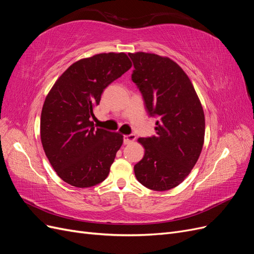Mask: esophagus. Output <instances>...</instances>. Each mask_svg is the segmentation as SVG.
<instances>
[{"mask_svg":"<svg viewBox=\"0 0 254 254\" xmlns=\"http://www.w3.org/2000/svg\"><path fill=\"white\" fill-rule=\"evenodd\" d=\"M136 136L134 134H126L124 135V144H130L135 141Z\"/></svg>","mask_w":254,"mask_h":254,"instance_id":"obj_1","label":"esophagus"}]
</instances>
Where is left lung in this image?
Listing matches in <instances>:
<instances>
[{
    "label": "left lung",
    "mask_w": 254,
    "mask_h": 254,
    "mask_svg": "<svg viewBox=\"0 0 254 254\" xmlns=\"http://www.w3.org/2000/svg\"><path fill=\"white\" fill-rule=\"evenodd\" d=\"M146 108L157 115L156 135L140 137L143 159L134 165L137 181L153 190L179 186L193 170L204 142L202 105L193 83L171 58L157 54L129 53Z\"/></svg>",
    "instance_id": "1"
}]
</instances>
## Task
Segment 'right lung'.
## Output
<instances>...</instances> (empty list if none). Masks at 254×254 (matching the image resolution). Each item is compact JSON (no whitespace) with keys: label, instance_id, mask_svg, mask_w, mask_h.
Wrapping results in <instances>:
<instances>
[{"label":"right lung","instance_id":"1","mask_svg":"<svg viewBox=\"0 0 254 254\" xmlns=\"http://www.w3.org/2000/svg\"><path fill=\"white\" fill-rule=\"evenodd\" d=\"M132 66L125 53H102L76 61L60 75L42 107L40 136L57 175L90 188L109 175L123 135L95 128L91 118L106 87Z\"/></svg>","mask_w":254,"mask_h":254}]
</instances>
